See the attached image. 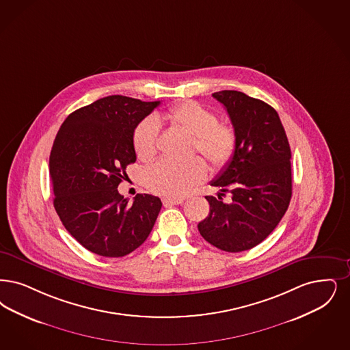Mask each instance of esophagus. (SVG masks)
Segmentation results:
<instances>
[{
  "label": "esophagus",
  "instance_id": "esophagus-1",
  "mask_svg": "<svg viewBox=\"0 0 350 350\" xmlns=\"http://www.w3.org/2000/svg\"><path fill=\"white\" fill-rule=\"evenodd\" d=\"M182 199H170V198H164L163 199V204L165 207H172V206H177V204H181Z\"/></svg>",
  "mask_w": 350,
  "mask_h": 350
}]
</instances>
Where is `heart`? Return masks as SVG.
Listing matches in <instances>:
<instances>
[{
	"instance_id": "1",
	"label": "heart",
	"mask_w": 350,
	"mask_h": 350,
	"mask_svg": "<svg viewBox=\"0 0 350 350\" xmlns=\"http://www.w3.org/2000/svg\"><path fill=\"white\" fill-rule=\"evenodd\" d=\"M161 120L191 135L196 151L213 168H225L233 160L237 151V131L228 122H219L217 114L210 108L189 100L170 107L161 114ZM133 143L139 160H152L159 143L157 121L143 120L134 130ZM206 174V164L198 157L185 163L164 159L147 170L146 185L159 196L181 198L203 181Z\"/></svg>"
}]
</instances>
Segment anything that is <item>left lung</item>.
Segmentation results:
<instances>
[{
	"label": "left lung",
	"mask_w": 350,
	"mask_h": 350,
	"mask_svg": "<svg viewBox=\"0 0 350 350\" xmlns=\"http://www.w3.org/2000/svg\"><path fill=\"white\" fill-rule=\"evenodd\" d=\"M237 131V151L212 186L229 191L232 202L206 196L208 216L198 224L200 236L228 252H245L265 241L278 226L292 198L291 147L278 112L239 91H219Z\"/></svg>",
	"instance_id": "left-lung-1"
}]
</instances>
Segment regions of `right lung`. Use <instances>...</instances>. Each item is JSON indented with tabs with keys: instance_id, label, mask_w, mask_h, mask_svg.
<instances>
[{
	"instance_id": "right-lung-1",
	"label": "right lung",
	"mask_w": 350,
	"mask_h": 350,
	"mask_svg": "<svg viewBox=\"0 0 350 350\" xmlns=\"http://www.w3.org/2000/svg\"><path fill=\"white\" fill-rule=\"evenodd\" d=\"M159 104L121 95L98 98L69 114L57 133L49 156L53 204L88 252L125 256L154 228L161 200L138 194L130 204L117 187L137 160L134 130Z\"/></svg>"
}]
</instances>
